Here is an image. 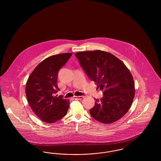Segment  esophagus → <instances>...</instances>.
<instances>
[{
	"instance_id": "esophagus-1",
	"label": "esophagus",
	"mask_w": 161,
	"mask_h": 161,
	"mask_svg": "<svg viewBox=\"0 0 161 161\" xmlns=\"http://www.w3.org/2000/svg\"><path fill=\"white\" fill-rule=\"evenodd\" d=\"M83 98H84L83 96H74V99L76 100H81Z\"/></svg>"
}]
</instances>
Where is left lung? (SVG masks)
<instances>
[{
  "label": "left lung",
  "mask_w": 161,
  "mask_h": 161,
  "mask_svg": "<svg viewBox=\"0 0 161 161\" xmlns=\"http://www.w3.org/2000/svg\"><path fill=\"white\" fill-rule=\"evenodd\" d=\"M91 81L103 92L95 99L90 114L104 124L119 120L129 110L135 97V83L129 70L113 54L105 51L78 52L75 54Z\"/></svg>",
  "instance_id": "left-lung-1"
}]
</instances>
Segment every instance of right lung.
Segmentation results:
<instances>
[{
  "label": "right lung",
  "mask_w": 161,
  "mask_h": 161,
  "mask_svg": "<svg viewBox=\"0 0 161 161\" xmlns=\"http://www.w3.org/2000/svg\"><path fill=\"white\" fill-rule=\"evenodd\" d=\"M72 53L50 56L40 63L28 79L25 93L29 105L43 122L54 123L66 115L70 102L60 95L57 78L59 70L68 61Z\"/></svg>",
  "instance_id": "right-lung-1"
}]
</instances>
